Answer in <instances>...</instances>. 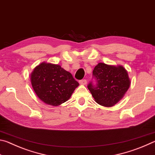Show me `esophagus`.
Masks as SVG:
<instances>
[{
    "label": "esophagus",
    "mask_w": 155,
    "mask_h": 155,
    "mask_svg": "<svg viewBox=\"0 0 155 155\" xmlns=\"http://www.w3.org/2000/svg\"><path fill=\"white\" fill-rule=\"evenodd\" d=\"M79 83L81 85H86L87 84V80L86 79H83L79 81Z\"/></svg>",
    "instance_id": "obj_1"
}]
</instances>
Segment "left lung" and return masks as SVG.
Instances as JSON below:
<instances>
[{
    "mask_svg": "<svg viewBox=\"0 0 155 155\" xmlns=\"http://www.w3.org/2000/svg\"><path fill=\"white\" fill-rule=\"evenodd\" d=\"M93 77L96 83L91 81L87 87L96 103L104 107L115 105L130 87L128 72L122 65L99 63L93 70Z\"/></svg>",
    "mask_w": 155,
    "mask_h": 155,
    "instance_id": "8db88e82",
    "label": "left lung"
}]
</instances>
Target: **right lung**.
Listing matches in <instances>:
<instances>
[{"label": "right lung", "mask_w": 155, "mask_h": 155, "mask_svg": "<svg viewBox=\"0 0 155 155\" xmlns=\"http://www.w3.org/2000/svg\"><path fill=\"white\" fill-rule=\"evenodd\" d=\"M31 85L41 101L52 106L66 102L79 84L59 65L43 62L31 74Z\"/></svg>", "instance_id": "obj_1"}]
</instances>
